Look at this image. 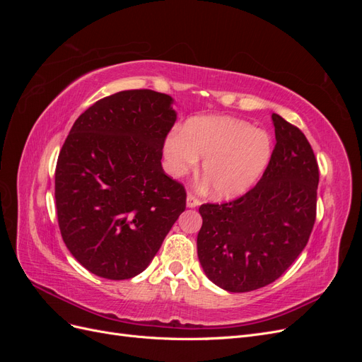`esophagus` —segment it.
I'll use <instances>...</instances> for the list:
<instances>
[{
	"label": "esophagus",
	"instance_id": "obj_1",
	"mask_svg": "<svg viewBox=\"0 0 362 362\" xmlns=\"http://www.w3.org/2000/svg\"><path fill=\"white\" fill-rule=\"evenodd\" d=\"M199 204H201V202H199L198 198H196V196H193L192 193L187 194V199H185V205H187L189 208H196Z\"/></svg>",
	"mask_w": 362,
	"mask_h": 362
}]
</instances>
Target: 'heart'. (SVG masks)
I'll return each mask as SVG.
<instances>
[{
  "mask_svg": "<svg viewBox=\"0 0 362 362\" xmlns=\"http://www.w3.org/2000/svg\"><path fill=\"white\" fill-rule=\"evenodd\" d=\"M272 139L266 131L226 116L187 120L182 133L170 134L164 157L173 177H181L202 161V175L214 196L234 199L249 192L266 172L272 158Z\"/></svg>",
  "mask_w": 362,
  "mask_h": 362,
  "instance_id": "1",
  "label": "heart"
}]
</instances>
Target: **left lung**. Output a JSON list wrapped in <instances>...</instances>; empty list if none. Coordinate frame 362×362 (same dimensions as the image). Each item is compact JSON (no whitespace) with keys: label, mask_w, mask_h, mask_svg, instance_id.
I'll return each instance as SVG.
<instances>
[{"label":"left lung","mask_w":362,"mask_h":362,"mask_svg":"<svg viewBox=\"0 0 362 362\" xmlns=\"http://www.w3.org/2000/svg\"><path fill=\"white\" fill-rule=\"evenodd\" d=\"M276 145L262 178L242 198L199 206L198 258L217 287L246 293L286 272L308 243L319 166L299 128L272 115Z\"/></svg>","instance_id":"obj_1"}]
</instances>
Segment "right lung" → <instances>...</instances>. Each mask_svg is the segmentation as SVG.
<instances>
[{
	"instance_id": "1",
	"label": "right lung",
	"mask_w": 362,
	"mask_h": 362,
	"mask_svg": "<svg viewBox=\"0 0 362 362\" xmlns=\"http://www.w3.org/2000/svg\"><path fill=\"white\" fill-rule=\"evenodd\" d=\"M173 98L124 90L95 103L72 125L56 168L63 242L93 275L144 272L180 214L185 190L161 168L177 120Z\"/></svg>"
}]
</instances>
